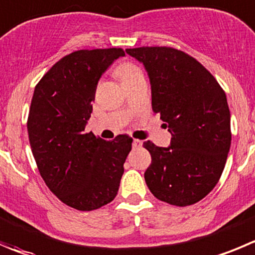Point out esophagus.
Wrapping results in <instances>:
<instances>
[{"instance_id":"obj_1","label":"esophagus","mask_w":255,"mask_h":255,"mask_svg":"<svg viewBox=\"0 0 255 255\" xmlns=\"http://www.w3.org/2000/svg\"><path fill=\"white\" fill-rule=\"evenodd\" d=\"M141 145H142V141H141V140L135 139L134 141H132V146H134V147H141Z\"/></svg>"}]
</instances>
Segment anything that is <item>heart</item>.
Instances as JSON below:
<instances>
[{"label":"heart","mask_w":255,"mask_h":255,"mask_svg":"<svg viewBox=\"0 0 255 255\" xmlns=\"http://www.w3.org/2000/svg\"><path fill=\"white\" fill-rule=\"evenodd\" d=\"M115 71L116 74L120 76V79L123 80V82L129 81V80L134 79V77L139 76V75H142L141 69L132 61H129V60L121 61L120 64L116 66Z\"/></svg>","instance_id":"b5f03b06"}]
</instances>
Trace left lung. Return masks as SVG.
Listing matches in <instances>:
<instances>
[{
  "label": "left lung",
  "instance_id": "left-lung-1",
  "mask_svg": "<svg viewBox=\"0 0 255 255\" xmlns=\"http://www.w3.org/2000/svg\"><path fill=\"white\" fill-rule=\"evenodd\" d=\"M142 62L151 84V105L168 125L169 147L145 141L151 164L145 181L155 198L176 207L200 202L222 176L232 142L224 90L200 62L169 46L126 48Z\"/></svg>",
  "mask_w": 255,
  "mask_h": 255
}]
</instances>
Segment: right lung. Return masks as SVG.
<instances>
[{
    "instance_id": "add662e5",
    "label": "right lung",
    "mask_w": 255,
    "mask_h": 255,
    "mask_svg": "<svg viewBox=\"0 0 255 255\" xmlns=\"http://www.w3.org/2000/svg\"><path fill=\"white\" fill-rule=\"evenodd\" d=\"M123 48L77 50L37 82L27 131L41 178L64 204L90 212L115 199L132 139L103 140L85 132L98 81Z\"/></svg>"
}]
</instances>
